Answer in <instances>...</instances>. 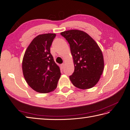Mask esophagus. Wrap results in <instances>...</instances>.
I'll list each match as a JSON object with an SVG mask.
<instances>
[{
	"mask_svg": "<svg viewBox=\"0 0 130 130\" xmlns=\"http://www.w3.org/2000/svg\"><path fill=\"white\" fill-rule=\"evenodd\" d=\"M64 66H65V64H61V67L63 69V68H64Z\"/></svg>",
	"mask_w": 130,
	"mask_h": 130,
	"instance_id": "34e87169",
	"label": "esophagus"
}]
</instances>
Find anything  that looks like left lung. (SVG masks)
<instances>
[{
    "instance_id": "1",
    "label": "left lung",
    "mask_w": 130,
    "mask_h": 130,
    "mask_svg": "<svg viewBox=\"0 0 130 130\" xmlns=\"http://www.w3.org/2000/svg\"><path fill=\"white\" fill-rule=\"evenodd\" d=\"M61 35L68 41L73 56L74 72L69 76L76 87L91 88L99 81L104 68L102 51L96 42L83 31L70 30Z\"/></svg>"
}]
</instances>
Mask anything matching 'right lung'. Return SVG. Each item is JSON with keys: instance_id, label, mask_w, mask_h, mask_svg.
Masks as SVG:
<instances>
[{"instance_id": "obj_1", "label": "right lung", "mask_w": 130, "mask_h": 130, "mask_svg": "<svg viewBox=\"0 0 130 130\" xmlns=\"http://www.w3.org/2000/svg\"><path fill=\"white\" fill-rule=\"evenodd\" d=\"M55 34H45L31 41L23 56V75L30 87L41 93L55 89L61 76L59 66L50 53V46Z\"/></svg>"}]
</instances>
